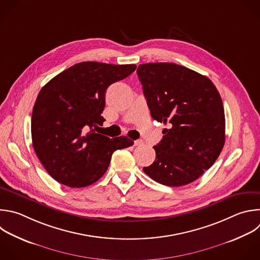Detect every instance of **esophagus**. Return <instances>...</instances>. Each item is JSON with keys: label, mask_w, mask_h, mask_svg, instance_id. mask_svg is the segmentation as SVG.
I'll list each match as a JSON object with an SVG mask.
<instances>
[{"label": "esophagus", "mask_w": 260, "mask_h": 260, "mask_svg": "<svg viewBox=\"0 0 260 260\" xmlns=\"http://www.w3.org/2000/svg\"><path fill=\"white\" fill-rule=\"evenodd\" d=\"M134 144H135V146H142V145H144V141L143 140H136L134 142Z\"/></svg>", "instance_id": "1"}]
</instances>
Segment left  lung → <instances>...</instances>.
I'll return each instance as SVG.
<instances>
[{
    "label": "left lung",
    "mask_w": 260,
    "mask_h": 260,
    "mask_svg": "<svg viewBox=\"0 0 260 260\" xmlns=\"http://www.w3.org/2000/svg\"><path fill=\"white\" fill-rule=\"evenodd\" d=\"M153 119L168 123L154 146L156 158L143 170L155 182L188 185L210 168L225 141L220 95L213 82L175 63H146L137 69Z\"/></svg>",
    "instance_id": "obj_1"
}]
</instances>
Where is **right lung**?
<instances>
[{
    "mask_svg": "<svg viewBox=\"0 0 260 260\" xmlns=\"http://www.w3.org/2000/svg\"><path fill=\"white\" fill-rule=\"evenodd\" d=\"M136 68L80 62L43 86L32 110V146L58 183L71 188L96 183L108 169L113 152L134 144L127 137L112 140L96 131L105 121L101 114L107 88Z\"/></svg>",
    "mask_w": 260,
    "mask_h": 260,
    "instance_id": "1",
    "label": "right lung"
}]
</instances>
